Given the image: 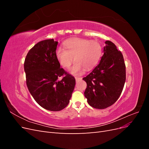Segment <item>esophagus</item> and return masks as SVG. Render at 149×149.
Wrapping results in <instances>:
<instances>
[{
    "instance_id": "34e87169",
    "label": "esophagus",
    "mask_w": 149,
    "mask_h": 149,
    "mask_svg": "<svg viewBox=\"0 0 149 149\" xmlns=\"http://www.w3.org/2000/svg\"><path fill=\"white\" fill-rule=\"evenodd\" d=\"M75 79H76V81H78V80H81V79H82V78H79V77H75Z\"/></svg>"
}]
</instances>
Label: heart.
<instances>
[{"mask_svg": "<svg viewBox=\"0 0 149 149\" xmlns=\"http://www.w3.org/2000/svg\"><path fill=\"white\" fill-rule=\"evenodd\" d=\"M64 45L66 49L58 47L56 56L66 68L71 66L74 58L76 61L70 70L74 75L83 74L85 68L86 70L92 68L97 64L101 55V45L95 40L74 38L66 41Z\"/></svg>", "mask_w": 149, "mask_h": 149, "instance_id": "1", "label": "heart"}]
</instances>
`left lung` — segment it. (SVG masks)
Instances as JSON below:
<instances>
[{
    "mask_svg": "<svg viewBox=\"0 0 149 149\" xmlns=\"http://www.w3.org/2000/svg\"><path fill=\"white\" fill-rule=\"evenodd\" d=\"M100 63L83 79L87 83L84 96L91 107L105 109L118 100L125 81L123 55L115 45L106 41Z\"/></svg>",
    "mask_w": 149,
    "mask_h": 149,
    "instance_id": "left-lung-1",
    "label": "left lung"
}]
</instances>
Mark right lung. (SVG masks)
<instances>
[{"instance_id": "right-lung-1", "label": "right lung", "mask_w": 149, "mask_h": 149, "mask_svg": "<svg viewBox=\"0 0 149 149\" xmlns=\"http://www.w3.org/2000/svg\"><path fill=\"white\" fill-rule=\"evenodd\" d=\"M58 42L45 40L31 48L24 63L26 83L35 101L44 109L59 111L70 102L76 81L60 68L56 56ZM64 75L61 80L59 77Z\"/></svg>"}]
</instances>
